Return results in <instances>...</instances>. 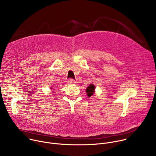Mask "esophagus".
<instances>
[{
  "label": "esophagus",
  "instance_id": "obj_1",
  "mask_svg": "<svg viewBox=\"0 0 156 156\" xmlns=\"http://www.w3.org/2000/svg\"><path fill=\"white\" fill-rule=\"evenodd\" d=\"M68 82H69V83H70V84H75V83H76V81H75L73 79H69V81H68Z\"/></svg>",
  "mask_w": 156,
  "mask_h": 156
}]
</instances>
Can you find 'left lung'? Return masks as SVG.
Returning a JSON list of instances; mask_svg holds the SVG:
<instances>
[{"mask_svg": "<svg viewBox=\"0 0 156 156\" xmlns=\"http://www.w3.org/2000/svg\"><path fill=\"white\" fill-rule=\"evenodd\" d=\"M95 91V86L94 84H90L87 88H86V93L87 94V96L90 98L91 97L94 93Z\"/></svg>", "mask_w": 156, "mask_h": 156, "instance_id": "1", "label": "left lung"}]
</instances>
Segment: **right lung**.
Masks as SVG:
<instances>
[{"instance_id": "add662e5", "label": "right lung", "mask_w": 156, "mask_h": 156, "mask_svg": "<svg viewBox=\"0 0 156 156\" xmlns=\"http://www.w3.org/2000/svg\"><path fill=\"white\" fill-rule=\"evenodd\" d=\"M51 90H52V87H51Z\"/></svg>"}]
</instances>
